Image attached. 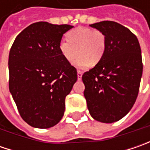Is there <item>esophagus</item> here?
Returning a JSON list of instances; mask_svg holds the SVG:
<instances>
[{
  "label": "esophagus",
  "mask_w": 150,
  "mask_h": 150,
  "mask_svg": "<svg viewBox=\"0 0 150 150\" xmlns=\"http://www.w3.org/2000/svg\"><path fill=\"white\" fill-rule=\"evenodd\" d=\"M82 76H83V72L80 71V70H78V80H81L82 79Z\"/></svg>",
  "instance_id": "obj_1"
}]
</instances>
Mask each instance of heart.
Segmentation results:
<instances>
[{"instance_id": "obj_1", "label": "heart", "mask_w": 150, "mask_h": 150, "mask_svg": "<svg viewBox=\"0 0 150 150\" xmlns=\"http://www.w3.org/2000/svg\"><path fill=\"white\" fill-rule=\"evenodd\" d=\"M67 40L59 42V51L64 59L78 68H87L97 64L103 58L106 49L105 35L98 30L88 27H78L67 33ZM78 51H77L76 50Z\"/></svg>"}]
</instances>
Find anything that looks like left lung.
Wrapping results in <instances>:
<instances>
[{"label":"left lung","instance_id":"1","mask_svg":"<svg viewBox=\"0 0 150 150\" xmlns=\"http://www.w3.org/2000/svg\"><path fill=\"white\" fill-rule=\"evenodd\" d=\"M106 38V49L97 65L83 75L90 115L111 124L129 112L139 93L143 73L141 49L136 36L112 21L91 24Z\"/></svg>","mask_w":150,"mask_h":150}]
</instances>
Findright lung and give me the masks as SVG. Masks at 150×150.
Returning <instances> with one entry per match:
<instances>
[{
	"label": "right lung",
	"mask_w": 150,
	"mask_h": 150,
	"mask_svg": "<svg viewBox=\"0 0 150 150\" xmlns=\"http://www.w3.org/2000/svg\"><path fill=\"white\" fill-rule=\"evenodd\" d=\"M72 27L35 22L16 38L10 50L9 90L21 117L32 127L48 129L63 117L66 96L78 75L61 54L59 42Z\"/></svg>",
	"instance_id": "right-lung-1"
}]
</instances>
